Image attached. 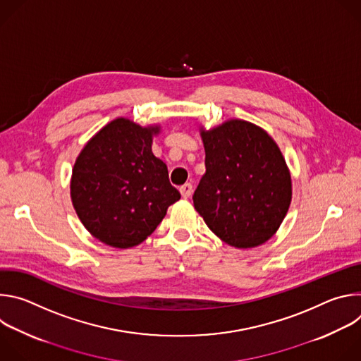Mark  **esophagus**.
Masks as SVG:
<instances>
[{
	"label": "esophagus",
	"mask_w": 361,
	"mask_h": 361,
	"mask_svg": "<svg viewBox=\"0 0 361 361\" xmlns=\"http://www.w3.org/2000/svg\"><path fill=\"white\" fill-rule=\"evenodd\" d=\"M180 192L183 195V198H188L191 195V192H192V185L190 183H185L184 185L180 187Z\"/></svg>",
	"instance_id": "1"
}]
</instances>
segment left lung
Segmentation results:
<instances>
[{
  "mask_svg": "<svg viewBox=\"0 0 361 361\" xmlns=\"http://www.w3.org/2000/svg\"><path fill=\"white\" fill-rule=\"evenodd\" d=\"M205 174L192 195L209 228L237 248L270 240L291 202V177L276 141L260 127L230 120L201 130Z\"/></svg>",
  "mask_w": 361,
  "mask_h": 361,
  "instance_id": "obj_1",
  "label": "left lung"
}]
</instances>
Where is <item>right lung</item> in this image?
Here are the masks:
<instances>
[{"label": "right lung", "instance_id": "add662e5", "mask_svg": "<svg viewBox=\"0 0 361 361\" xmlns=\"http://www.w3.org/2000/svg\"><path fill=\"white\" fill-rule=\"evenodd\" d=\"M160 127L117 118L82 148L71 177V200L84 227L101 243L130 248L142 243L180 200L164 161L151 151Z\"/></svg>", "mask_w": 361, "mask_h": 361}]
</instances>
